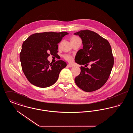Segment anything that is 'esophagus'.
Instances as JSON below:
<instances>
[{
    "label": "esophagus",
    "mask_w": 133,
    "mask_h": 133,
    "mask_svg": "<svg viewBox=\"0 0 133 133\" xmlns=\"http://www.w3.org/2000/svg\"><path fill=\"white\" fill-rule=\"evenodd\" d=\"M67 66L68 67H70V68H71V67H72L73 66L72 65V64H68L67 65Z\"/></svg>",
    "instance_id": "esophagus-1"
}]
</instances>
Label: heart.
I'll list each match as a JSON object with an SVG mask.
<instances>
[{"mask_svg":"<svg viewBox=\"0 0 133 133\" xmlns=\"http://www.w3.org/2000/svg\"><path fill=\"white\" fill-rule=\"evenodd\" d=\"M80 38L79 37H78L77 36H73L72 37H71L70 38V40L71 41H75L76 40H78V39H79ZM63 58H64V59H65L66 61L70 62V61H71L72 60V57L71 56H70L69 55H64Z\"/></svg>","mask_w":133,"mask_h":133,"instance_id":"obj_1","label":"heart"}]
</instances>
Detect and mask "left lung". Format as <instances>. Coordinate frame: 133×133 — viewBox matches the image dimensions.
Instances as JSON below:
<instances>
[{
  "instance_id": "1",
  "label": "left lung",
  "mask_w": 133,
  "mask_h": 133,
  "mask_svg": "<svg viewBox=\"0 0 133 133\" xmlns=\"http://www.w3.org/2000/svg\"><path fill=\"white\" fill-rule=\"evenodd\" d=\"M82 40L83 49L78 51L75 61L81 67V73L75 79L77 86L90 92L101 88L107 81L114 65L111 45L107 39L95 32L84 30L74 33ZM91 63V68H87Z\"/></svg>"
}]
</instances>
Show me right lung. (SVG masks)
Segmentation results:
<instances>
[{
    "mask_svg": "<svg viewBox=\"0 0 133 133\" xmlns=\"http://www.w3.org/2000/svg\"><path fill=\"white\" fill-rule=\"evenodd\" d=\"M67 34L66 32L36 33L23 42L20 60L22 71L32 84L46 88L57 81L60 71L67 64L62 60L50 63L47 58L50 54L58 55V43Z\"/></svg>",
    "mask_w": 133,
    "mask_h": 133,
    "instance_id": "1",
    "label": "right lung"
}]
</instances>
